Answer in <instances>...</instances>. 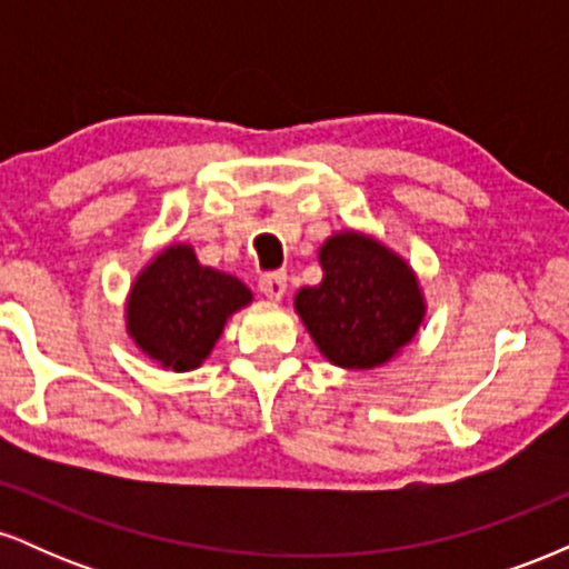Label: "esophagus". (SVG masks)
Wrapping results in <instances>:
<instances>
[{"mask_svg":"<svg viewBox=\"0 0 569 569\" xmlns=\"http://www.w3.org/2000/svg\"><path fill=\"white\" fill-rule=\"evenodd\" d=\"M286 289H289L286 272H267V276L259 278V291H262L267 299H272V302H280V299L286 297Z\"/></svg>","mask_w":569,"mask_h":569,"instance_id":"1","label":"esophagus"}]
</instances>
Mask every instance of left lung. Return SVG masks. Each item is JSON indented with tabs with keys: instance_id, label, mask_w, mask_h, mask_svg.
I'll return each mask as SVG.
<instances>
[{
	"instance_id": "8db88e82",
	"label": "left lung",
	"mask_w": 569,
	"mask_h": 569,
	"mask_svg": "<svg viewBox=\"0 0 569 569\" xmlns=\"http://www.w3.org/2000/svg\"><path fill=\"white\" fill-rule=\"evenodd\" d=\"M323 278L293 310L329 363L369 371L401 352L426 321L420 278L401 253L363 230H339L318 248Z\"/></svg>"
}]
</instances>
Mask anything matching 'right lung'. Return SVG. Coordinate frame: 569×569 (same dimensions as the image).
Returning a JSON list of instances; mask_svg holds the SVG:
<instances>
[{
    "label": "right lung",
    "mask_w": 569,
    "mask_h": 569,
    "mask_svg": "<svg viewBox=\"0 0 569 569\" xmlns=\"http://www.w3.org/2000/svg\"><path fill=\"white\" fill-rule=\"evenodd\" d=\"M251 302V289L230 272L200 264L189 243H168L130 283L126 331L162 369L192 371L217 348L227 321Z\"/></svg>",
    "instance_id": "1"
}]
</instances>
